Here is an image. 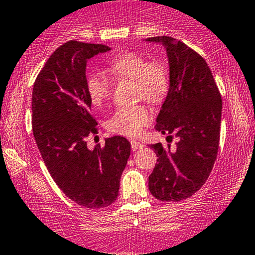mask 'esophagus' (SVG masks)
I'll use <instances>...</instances> for the list:
<instances>
[{"label":"esophagus","mask_w":255,"mask_h":255,"mask_svg":"<svg viewBox=\"0 0 255 255\" xmlns=\"http://www.w3.org/2000/svg\"><path fill=\"white\" fill-rule=\"evenodd\" d=\"M144 147V145L142 144V143L137 142V141H131V148H132V150H137V149H141V148Z\"/></svg>","instance_id":"esophagus-1"}]
</instances>
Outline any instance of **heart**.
<instances>
[{
    "label": "heart",
    "instance_id": "1",
    "mask_svg": "<svg viewBox=\"0 0 255 255\" xmlns=\"http://www.w3.org/2000/svg\"><path fill=\"white\" fill-rule=\"evenodd\" d=\"M107 72L116 81H132L133 97L144 99L151 105L165 101L171 88V74L167 66L158 60H148L136 51L118 54L108 61ZM88 96L91 104L102 107L110 100L113 82L101 71L88 74L85 81ZM153 114L145 104L120 107L108 119L107 128L117 135L136 137L150 124Z\"/></svg>",
    "mask_w": 255,
    "mask_h": 255
}]
</instances>
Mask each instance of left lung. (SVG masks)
<instances>
[{
	"mask_svg": "<svg viewBox=\"0 0 255 255\" xmlns=\"http://www.w3.org/2000/svg\"><path fill=\"white\" fill-rule=\"evenodd\" d=\"M161 42L170 61L171 88L160 111L156 131L178 137L176 148L151 144L158 160L149 176V191L160 201L193 196L207 181L217 159L222 120V96L205 59L182 41L168 36ZM172 142V141H171Z\"/></svg>",
	"mask_w": 255,
	"mask_h": 255,
	"instance_id": "obj_1",
	"label": "left lung"
}]
</instances>
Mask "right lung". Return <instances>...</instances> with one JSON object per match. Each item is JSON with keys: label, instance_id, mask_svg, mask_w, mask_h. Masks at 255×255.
Segmentation results:
<instances>
[{"label": "right lung", "instance_id": "add662e5", "mask_svg": "<svg viewBox=\"0 0 255 255\" xmlns=\"http://www.w3.org/2000/svg\"><path fill=\"white\" fill-rule=\"evenodd\" d=\"M110 49L66 42L51 54L33 84L32 132L43 161L65 195L87 208L116 201L131 150L122 136L88 148L87 137L99 133V128L85 88L87 60Z\"/></svg>", "mask_w": 255, "mask_h": 255}]
</instances>
